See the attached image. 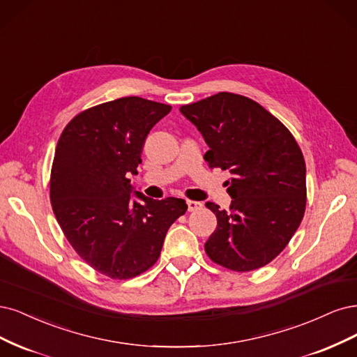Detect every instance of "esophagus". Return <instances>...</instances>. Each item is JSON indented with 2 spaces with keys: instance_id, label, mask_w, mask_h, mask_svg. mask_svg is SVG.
I'll return each instance as SVG.
<instances>
[{
  "instance_id": "34e87169",
  "label": "esophagus",
  "mask_w": 357,
  "mask_h": 357,
  "mask_svg": "<svg viewBox=\"0 0 357 357\" xmlns=\"http://www.w3.org/2000/svg\"><path fill=\"white\" fill-rule=\"evenodd\" d=\"M187 206H188V212H194V211L200 209L202 206H203V203H200V202H194V200H187Z\"/></svg>"
}]
</instances>
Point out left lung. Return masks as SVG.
<instances>
[{
    "instance_id": "left-lung-1",
    "label": "left lung",
    "mask_w": 357,
    "mask_h": 357,
    "mask_svg": "<svg viewBox=\"0 0 357 357\" xmlns=\"http://www.w3.org/2000/svg\"><path fill=\"white\" fill-rule=\"evenodd\" d=\"M204 137L211 167L229 170L228 211L218 220L208 257L233 271L267 266L289 243L305 212V162L295 137L259 103L221 91L179 108Z\"/></svg>"
}]
</instances>
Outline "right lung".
<instances>
[{
    "mask_svg": "<svg viewBox=\"0 0 357 357\" xmlns=\"http://www.w3.org/2000/svg\"><path fill=\"white\" fill-rule=\"evenodd\" d=\"M170 109L137 96L100 103L68 123L56 146L50 176L56 220L77 254L114 280L153 267L169 227L188 208L182 199L145 197L128 178L137 175L146 136Z\"/></svg>",
    "mask_w": 357,
    "mask_h": 357,
    "instance_id": "right-lung-1",
    "label": "right lung"
}]
</instances>
